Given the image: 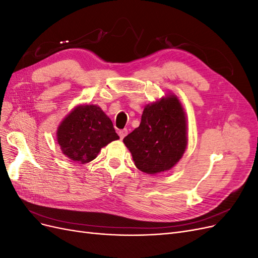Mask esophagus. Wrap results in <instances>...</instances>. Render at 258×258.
<instances>
[{
    "label": "esophagus",
    "instance_id": "esophagus-1",
    "mask_svg": "<svg viewBox=\"0 0 258 258\" xmlns=\"http://www.w3.org/2000/svg\"><path fill=\"white\" fill-rule=\"evenodd\" d=\"M127 135H128V130L127 129H121V130L118 131V136H119L120 139H123Z\"/></svg>",
    "mask_w": 258,
    "mask_h": 258
}]
</instances>
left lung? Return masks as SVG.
Wrapping results in <instances>:
<instances>
[{
    "label": "left lung",
    "instance_id": "8db88e82",
    "mask_svg": "<svg viewBox=\"0 0 258 258\" xmlns=\"http://www.w3.org/2000/svg\"><path fill=\"white\" fill-rule=\"evenodd\" d=\"M136 167L147 174L163 172L182 158L187 144L186 118L176 97L169 96L143 111L141 123L123 139Z\"/></svg>",
    "mask_w": 258,
    "mask_h": 258
}]
</instances>
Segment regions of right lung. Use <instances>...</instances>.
<instances>
[{"label":"right lung","mask_w":258,"mask_h":258,"mask_svg":"<svg viewBox=\"0 0 258 258\" xmlns=\"http://www.w3.org/2000/svg\"><path fill=\"white\" fill-rule=\"evenodd\" d=\"M62 153L75 162L95 159L101 148L119 137L112 120L97 105H80L62 121L57 134Z\"/></svg>","instance_id":"1"}]
</instances>
